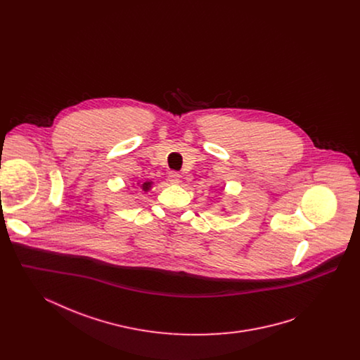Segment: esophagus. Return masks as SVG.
Returning <instances> with one entry per match:
<instances>
[{
	"label": "esophagus",
	"instance_id": "34e87169",
	"mask_svg": "<svg viewBox=\"0 0 360 360\" xmlns=\"http://www.w3.org/2000/svg\"><path fill=\"white\" fill-rule=\"evenodd\" d=\"M169 182H170L172 185H179V182H181V175H179L178 172H170V174H169Z\"/></svg>",
	"mask_w": 360,
	"mask_h": 360
}]
</instances>
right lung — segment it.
Segmentation results:
<instances>
[{
  "label": "right lung",
  "mask_w": 360,
  "mask_h": 360,
  "mask_svg": "<svg viewBox=\"0 0 360 360\" xmlns=\"http://www.w3.org/2000/svg\"><path fill=\"white\" fill-rule=\"evenodd\" d=\"M153 184H154L153 181H144V182H143V181H139L136 185L139 188H141L143 191H150L151 188H153Z\"/></svg>",
  "instance_id": "obj_1"
}]
</instances>
